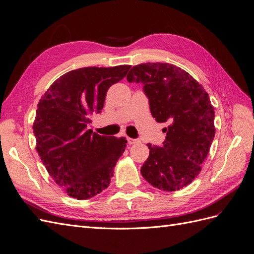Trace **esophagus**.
<instances>
[{
    "label": "esophagus",
    "mask_w": 254,
    "mask_h": 254,
    "mask_svg": "<svg viewBox=\"0 0 254 254\" xmlns=\"http://www.w3.org/2000/svg\"><path fill=\"white\" fill-rule=\"evenodd\" d=\"M127 141H128L129 144H135V143H138V142H139L138 139H131V138H127Z\"/></svg>",
    "instance_id": "esophagus-1"
}]
</instances>
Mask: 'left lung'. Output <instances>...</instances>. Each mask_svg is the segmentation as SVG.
<instances>
[{"label": "left lung", "instance_id": "obj_1", "mask_svg": "<svg viewBox=\"0 0 254 254\" xmlns=\"http://www.w3.org/2000/svg\"><path fill=\"white\" fill-rule=\"evenodd\" d=\"M127 80L142 84L152 116L168 124L163 146L147 144L142 177L166 191L183 189L199 175L215 134L209 95L188 72L169 64L134 65Z\"/></svg>", "mask_w": 254, "mask_h": 254}]
</instances>
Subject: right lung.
<instances>
[{
  "mask_svg": "<svg viewBox=\"0 0 254 254\" xmlns=\"http://www.w3.org/2000/svg\"><path fill=\"white\" fill-rule=\"evenodd\" d=\"M130 65L80 67L56 79L41 98L33 132L36 151L49 176L65 193L88 199L106 190L125 151L126 138L88 129L89 117L103 109L108 89Z\"/></svg>",
  "mask_w": 254,
  "mask_h": 254,
  "instance_id": "1",
  "label": "right lung"
}]
</instances>
